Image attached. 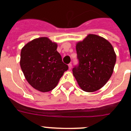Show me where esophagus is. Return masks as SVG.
<instances>
[{"label":"esophagus","instance_id":"esophagus-1","mask_svg":"<svg viewBox=\"0 0 131 131\" xmlns=\"http://www.w3.org/2000/svg\"><path fill=\"white\" fill-rule=\"evenodd\" d=\"M68 67H69V69H71V68H72V64L71 63H69L68 64Z\"/></svg>","mask_w":131,"mask_h":131}]
</instances>
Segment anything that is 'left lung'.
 Returning <instances> with one entry per match:
<instances>
[{"label": "left lung", "instance_id": "obj_1", "mask_svg": "<svg viewBox=\"0 0 131 131\" xmlns=\"http://www.w3.org/2000/svg\"><path fill=\"white\" fill-rule=\"evenodd\" d=\"M79 65L73 74L80 88L88 92L101 89L110 79L116 62L112 45L104 38L89 34L76 44Z\"/></svg>", "mask_w": 131, "mask_h": 131}]
</instances>
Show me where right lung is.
I'll list each match as a JSON object with an SVG mask.
<instances>
[{
    "instance_id": "1",
    "label": "right lung",
    "mask_w": 131,
    "mask_h": 131,
    "mask_svg": "<svg viewBox=\"0 0 131 131\" xmlns=\"http://www.w3.org/2000/svg\"><path fill=\"white\" fill-rule=\"evenodd\" d=\"M58 45L47 37L35 39L21 50L20 66L31 86L42 92L56 86L68 69L57 51Z\"/></svg>"
}]
</instances>
